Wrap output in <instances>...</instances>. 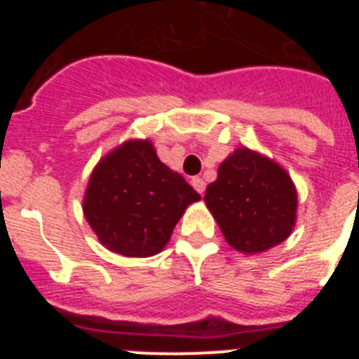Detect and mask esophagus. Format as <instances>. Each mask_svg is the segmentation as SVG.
<instances>
[{"mask_svg":"<svg viewBox=\"0 0 359 359\" xmlns=\"http://www.w3.org/2000/svg\"><path fill=\"white\" fill-rule=\"evenodd\" d=\"M192 187H194V189L198 190L199 194L203 196V192H205V189H207V183L203 182V177L196 176V177H192Z\"/></svg>","mask_w":359,"mask_h":359,"instance_id":"1","label":"esophagus"}]
</instances>
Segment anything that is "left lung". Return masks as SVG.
Segmentation results:
<instances>
[{"label":"left lung","instance_id":"obj_1","mask_svg":"<svg viewBox=\"0 0 359 359\" xmlns=\"http://www.w3.org/2000/svg\"><path fill=\"white\" fill-rule=\"evenodd\" d=\"M205 203L224 239L244 253H261L287 239L294 224L297 190L268 158L237 149L207 187Z\"/></svg>","mask_w":359,"mask_h":359}]
</instances>
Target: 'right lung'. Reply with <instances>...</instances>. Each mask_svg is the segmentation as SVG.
Wrapping results in <instances>:
<instances>
[{"label": "right lung", "instance_id": "add662e5", "mask_svg": "<svg viewBox=\"0 0 359 359\" xmlns=\"http://www.w3.org/2000/svg\"><path fill=\"white\" fill-rule=\"evenodd\" d=\"M201 196L163 165L151 142H128L90 177L84 215L100 243L126 257H151L169 243L190 203Z\"/></svg>", "mask_w": 359, "mask_h": 359}]
</instances>
